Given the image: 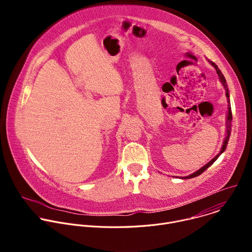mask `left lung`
<instances>
[{"instance_id":"8db88e82","label":"left lung","mask_w":252,"mask_h":252,"mask_svg":"<svg viewBox=\"0 0 252 252\" xmlns=\"http://www.w3.org/2000/svg\"><path fill=\"white\" fill-rule=\"evenodd\" d=\"M208 63L215 68V70H217V74H218V76H219V78H220V83L222 84V86H223V88H224V90H225V95H226V98H227V102H228V104H227V116H226V136L224 137V140H223V143H222V146H221V150H220V154H218V156H215L210 161H208L205 165H203L201 168H199L198 170H196L195 172H193V173H191V174H189V175H188V176H182V177H179V178H182V179H189V178H192V177H195V176H198L199 174H201L205 169H207L215 160H217L219 158H220V156L226 150V147H227V143H228V140H229V136H230V131H231V122H232V114H231V107H230V100H229V91H228V87H227V84H226V80H225V78H224V76L222 75V73H221V70L219 68V66L215 64L213 62H211V61H208Z\"/></svg>"}]
</instances>
